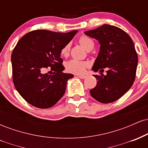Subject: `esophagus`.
I'll return each instance as SVG.
<instances>
[{
    "mask_svg": "<svg viewBox=\"0 0 148 148\" xmlns=\"http://www.w3.org/2000/svg\"><path fill=\"white\" fill-rule=\"evenodd\" d=\"M77 76L79 78H80V79H86V76H85V75H77Z\"/></svg>",
    "mask_w": 148,
    "mask_h": 148,
    "instance_id": "obj_1",
    "label": "esophagus"
}]
</instances>
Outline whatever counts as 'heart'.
<instances>
[{
    "label": "heart",
    "mask_w": 148,
    "mask_h": 148,
    "mask_svg": "<svg viewBox=\"0 0 148 148\" xmlns=\"http://www.w3.org/2000/svg\"><path fill=\"white\" fill-rule=\"evenodd\" d=\"M79 43L86 50H90L94 47V42L92 39L86 35H83L79 38ZM70 50V45L67 44L62 47L60 51V54L64 57L69 56ZM88 66V63L85 61L78 60H71L66 63V69L68 72L74 74H81L86 70V68Z\"/></svg>",
    "instance_id": "heart-1"
}]
</instances>
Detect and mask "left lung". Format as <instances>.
<instances>
[{"label": "left lung", "instance_id": "obj_1", "mask_svg": "<svg viewBox=\"0 0 148 148\" xmlns=\"http://www.w3.org/2000/svg\"><path fill=\"white\" fill-rule=\"evenodd\" d=\"M96 39L100 50L92 66L94 72H103L106 75H94L97 85L90 90L91 96L103 103L120 99L133 85L136 77L138 55L130 35L114 25L103 24L84 33Z\"/></svg>", "mask_w": 148, "mask_h": 148}]
</instances>
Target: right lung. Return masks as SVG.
Returning a JSON list of instances; mask_svg holds the SVG:
<instances>
[{"label":"right lung","instance_id":"obj_1","mask_svg":"<svg viewBox=\"0 0 148 148\" xmlns=\"http://www.w3.org/2000/svg\"><path fill=\"white\" fill-rule=\"evenodd\" d=\"M77 32L36 30L20 39L11 56L12 79L15 88L27 102L37 108H48L64 95L67 81L74 75L62 72L60 51ZM47 68L54 74L45 73Z\"/></svg>","mask_w":148,"mask_h":148}]
</instances>
